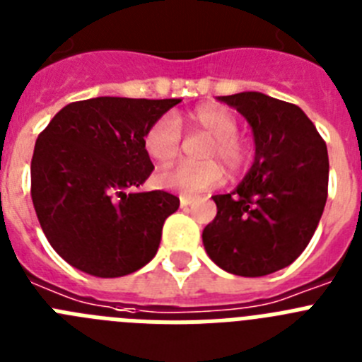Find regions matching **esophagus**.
<instances>
[{"label":"esophagus","mask_w":362,"mask_h":362,"mask_svg":"<svg viewBox=\"0 0 362 362\" xmlns=\"http://www.w3.org/2000/svg\"><path fill=\"white\" fill-rule=\"evenodd\" d=\"M194 201H196V197H192V196H181V197H179V204H181V209H187V206H190Z\"/></svg>","instance_id":"esophagus-1"}]
</instances>
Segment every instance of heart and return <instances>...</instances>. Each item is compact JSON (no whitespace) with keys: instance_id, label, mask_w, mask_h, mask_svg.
I'll list each match as a JSON object with an SVG mask.
<instances>
[{"instance_id":"obj_1","label":"heart","mask_w":362,"mask_h":362,"mask_svg":"<svg viewBox=\"0 0 362 362\" xmlns=\"http://www.w3.org/2000/svg\"><path fill=\"white\" fill-rule=\"evenodd\" d=\"M185 124L190 130H199L212 137V143L206 146L203 158L219 159L228 174H238L248 163V150L238 139L239 123L228 110L221 107L204 105L188 112ZM146 153L153 161L170 163L177 156L181 145V129L175 117L161 116L153 121L145 132L143 139ZM159 188L172 192H181L183 196H196L204 190L217 187L223 181V170L217 163L203 165H177L163 168L153 177Z\"/></svg>"}]
</instances>
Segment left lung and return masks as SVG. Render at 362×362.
I'll list each match as a JSON object with an SVG mask.
<instances>
[{
	"label": "left lung",
	"mask_w": 362,
	"mask_h": 362,
	"mask_svg": "<svg viewBox=\"0 0 362 362\" xmlns=\"http://www.w3.org/2000/svg\"><path fill=\"white\" fill-rule=\"evenodd\" d=\"M245 116L254 134L252 168L235 190L212 196L217 216L203 245L233 276L261 277L303 254L328 197V150L297 105L261 92L219 95Z\"/></svg>",
	"instance_id": "obj_1"
}]
</instances>
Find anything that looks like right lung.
I'll use <instances>...</instances> for the list:
<instances>
[{
	"label": "right lung",
	"mask_w": 362,
	"mask_h": 362,
	"mask_svg": "<svg viewBox=\"0 0 362 362\" xmlns=\"http://www.w3.org/2000/svg\"><path fill=\"white\" fill-rule=\"evenodd\" d=\"M177 103L85 99L63 107L40 134L30 163L32 203L50 246L74 268L121 277L152 261L179 197L136 190L153 170L143 139Z\"/></svg>",
	"instance_id": "add662e5"
}]
</instances>
